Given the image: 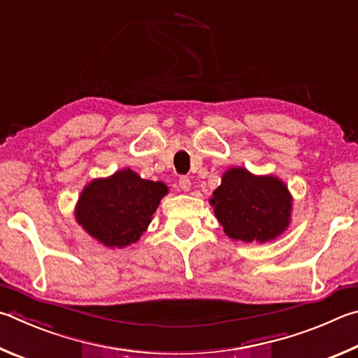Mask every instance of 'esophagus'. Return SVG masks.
Instances as JSON below:
<instances>
[{
	"label": "esophagus",
	"instance_id": "34e87169",
	"mask_svg": "<svg viewBox=\"0 0 358 358\" xmlns=\"http://www.w3.org/2000/svg\"><path fill=\"white\" fill-rule=\"evenodd\" d=\"M190 185H192V182H190L189 176H180V178H179V187H180V190L189 192V190H190Z\"/></svg>",
	"mask_w": 358,
	"mask_h": 358
}]
</instances>
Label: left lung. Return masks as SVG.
<instances>
[{
	"instance_id": "1",
	"label": "left lung",
	"mask_w": 358,
	"mask_h": 358,
	"mask_svg": "<svg viewBox=\"0 0 358 358\" xmlns=\"http://www.w3.org/2000/svg\"><path fill=\"white\" fill-rule=\"evenodd\" d=\"M210 203L224 233L234 241H272L289 224V192L272 176L258 178L243 168H231Z\"/></svg>"
}]
</instances>
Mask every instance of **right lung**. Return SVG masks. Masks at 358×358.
<instances>
[{
  "mask_svg": "<svg viewBox=\"0 0 358 358\" xmlns=\"http://www.w3.org/2000/svg\"><path fill=\"white\" fill-rule=\"evenodd\" d=\"M166 192L165 184L122 169L86 187L77 204V220L103 245L122 248L140 239Z\"/></svg>",
  "mask_w": 358,
  "mask_h": 358,
  "instance_id": "right-lung-1",
  "label": "right lung"
}]
</instances>
